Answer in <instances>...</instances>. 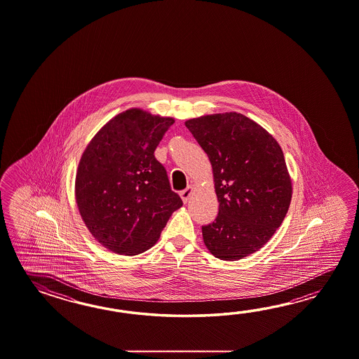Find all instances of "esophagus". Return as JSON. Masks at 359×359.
Returning <instances> with one entry per match:
<instances>
[{
  "label": "esophagus",
  "mask_w": 359,
  "mask_h": 359,
  "mask_svg": "<svg viewBox=\"0 0 359 359\" xmlns=\"http://www.w3.org/2000/svg\"><path fill=\"white\" fill-rule=\"evenodd\" d=\"M192 192H194V187L192 186H187L184 190L181 191V198H182L183 203H187L189 201V198H190L191 195H192Z\"/></svg>",
  "instance_id": "34e87169"
}]
</instances>
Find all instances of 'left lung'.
<instances>
[{
  "mask_svg": "<svg viewBox=\"0 0 359 359\" xmlns=\"http://www.w3.org/2000/svg\"><path fill=\"white\" fill-rule=\"evenodd\" d=\"M184 124L210 161L219 203L215 221L203 226L204 244L218 259H243L267 244L289 210L292 186L283 149L235 111Z\"/></svg>",
  "mask_w": 359,
  "mask_h": 359,
  "instance_id": "8db88e82",
  "label": "left lung"
}]
</instances>
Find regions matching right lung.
I'll return each instance as SVG.
<instances>
[{
    "label": "right lung",
    "instance_id": "add662e5",
    "mask_svg": "<svg viewBox=\"0 0 359 359\" xmlns=\"http://www.w3.org/2000/svg\"><path fill=\"white\" fill-rule=\"evenodd\" d=\"M173 118L130 109L101 128L82 154L76 201L92 236L109 250L137 255L156 244L182 200L154 151Z\"/></svg>",
    "mask_w": 359,
    "mask_h": 359
}]
</instances>
